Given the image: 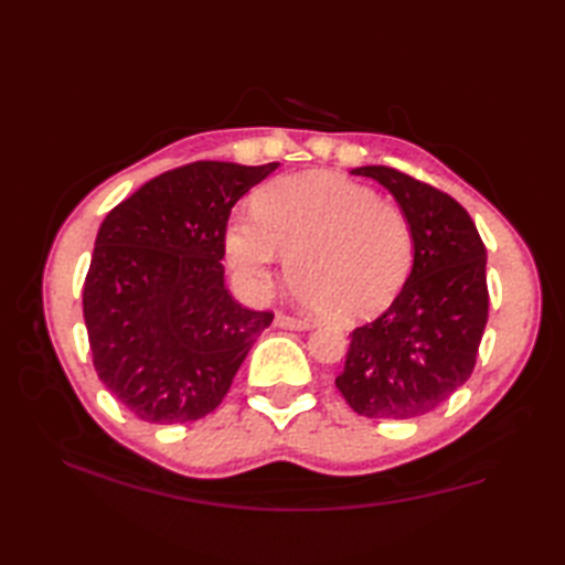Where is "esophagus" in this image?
I'll return each mask as SVG.
<instances>
[{"instance_id":"1","label":"esophagus","mask_w":565,"mask_h":565,"mask_svg":"<svg viewBox=\"0 0 565 565\" xmlns=\"http://www.w3.org/2000/svg\"><path fill=\"white\" fill-rule=\"evenodd\" d=\"M276 326L279 328H286V330H308L310 322L303 320V318H294V316H286V313H279L276 316Z\"/></svg>"}]
</instances>
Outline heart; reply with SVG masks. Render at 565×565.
I'll list each match as a JSON object with an SVG mask.
<instances>
[{
  "mask_svg": "<svg viewBox=\"0 0 565 565\" xmlns=\"http://www.w3.org/2000/svg\"><path fill=\"white\" fill-rule=\"evenodd\" d=\"M255 213H235L225 249L235 274L264 289L289 257L298 296L332 320L386 308L413 269V225L401 206L332 172L286 174L264 184Z\"/></svg>",
  "mask_w": 565,
  "mask_h": 565,
  "instance_id": "b5f03b06",
  "label": "heart"
}]
</instances>
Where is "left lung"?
<instances>
[{
    "label": "left lung",
    "mask_w": 565,
    "mask_h": 565,
    "mask_svg": "<svg viewBox=\"0 0 565 565\" xmlns=\"http://www.w3.org/2000/svg\"><path fill=\"white\" fill-rule=\"evenodd\" d=\"M401 203L413 225V271L383 313L350 332L334 379L354 413L411 419L435 411L476 366L488 320L486 245L459 201L393 167H356Z\"/></svg>",
    "instance_id": "1"
}]
</instances>
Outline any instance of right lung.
I'll return each instance as SVG.
<instances>
[{
    "instance_id": "obj_1",
    "label": "right lung",
    "mask_w": 565,
    "mask_h": 565,
    "mask_svg": "<svg viewBox=\"0 0 565 565\" xmlns=\"http://www.w3.org/2000/svg\"><path fill=\"white\" fill-rule=\"evenodd\" d=\"M279 162L201 160L164 172L106 215L82 308L102 383L154 425L201 419L225 398L271 310L223 281L231 211Z\"/></svg>"
}]
</instances>
